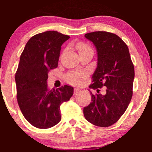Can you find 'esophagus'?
Masks as SVG:
<instances>
[{
  "instance_id": "34e87169",
  "label": "esophagus",
  "mask_w": 152,
  "mask_h": 152,
  "mask_svg": "<svg viewBox=\"0 0 152 152\" xmlns=\"http://www.w3.org/2000/svg\"><path fill=\"white\" fill-rule=\"evenodd\" d=\"M80 90L79 88H74V94H78L80 92Z\"/></svg>"
}]
</instances>
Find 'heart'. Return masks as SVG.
Segmentation results:
<instances>
[{
	"instance_id": "heart-1",
	"label": "heart",
	"mask_w": 152,
	"mask_h": 152,
	"mask_svg": "<svg viewBox=\"0 0 152 152\" xmlns=\"http://www.w3.org/2000/svg\"><path fill=\"white\" fill-rule=\"evenodd\" d=\"M78 51L81 52L83 50H91V48L88 45L84 43H79L77 45ZM85 77V75L82 73H70L66 76V80L68 83L71 84H78L81 83V81Z\"/></svg>"
}]
</instances>
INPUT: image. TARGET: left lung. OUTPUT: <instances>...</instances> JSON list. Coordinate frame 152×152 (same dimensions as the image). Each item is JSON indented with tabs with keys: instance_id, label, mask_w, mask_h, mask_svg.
<instances>
[{
	"instance_id": "8db88e82",
	"label": "left lung",
	"mask_w": 152,
	"mask_h": 152,
	"mask_svg": "<svg viewBox=\"0 0 152 152\" xmlns=\"http://www.w3.org/2000/svg\"><path fill=\"white\" fill-rule=\"evenodd\" d=\"M97 50V67L90 88L91 102L83 108L84 117L94 125L108 127L116 123L126 111L133 94L134 67L127 45L117 35L106 31L85 34ZM105 86V93H99Z\"/></svg>"
}]
</instances>
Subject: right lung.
<instances>
[{
  "label": "right lung",
  "mask_w": 152,
  "mask_h": 152,
  "mask_svg": "<svg viewBox=\"0 0 152 152\" xmlns=\"http://www.w3.org/2000/svg\"><path fill=\"white\" fill-rule=\"evenodd\" d=\"M70 38L55 31L31 37L20 57L15 73L17 101L23 115L31 125L48 129L61 119L60 106L74 94V88L64 85L50 90L48 72L58 66L62 44Z\"/></svg>",
  "instance_id": "1"
}]
</instances>
